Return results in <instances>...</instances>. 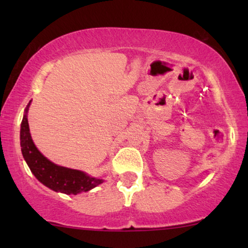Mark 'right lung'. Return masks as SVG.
Segmentation results:
<instances>
[{"label": "right lung", "mask_w": 248, "mask_h": 248, "mask_svg": "<svg viewBox=\"0 0 248 248\" xmlns=\"http://www.w3.org/2000/svg\"><path fill=\"white\" fill-rule=\"evenodd\" d=\"M29 106L30 103L26 107L25 115H23L21 122L20 145H21L23 158L35 177L53 191L69 195H77L78 193L88 192L101 184L104 179L91 177L86 172L77 170V169L57 166L40 154L33 143L29 132L28 118H27Z\"/></svg>", "instance_id": "add662e5"}]
</instances>
